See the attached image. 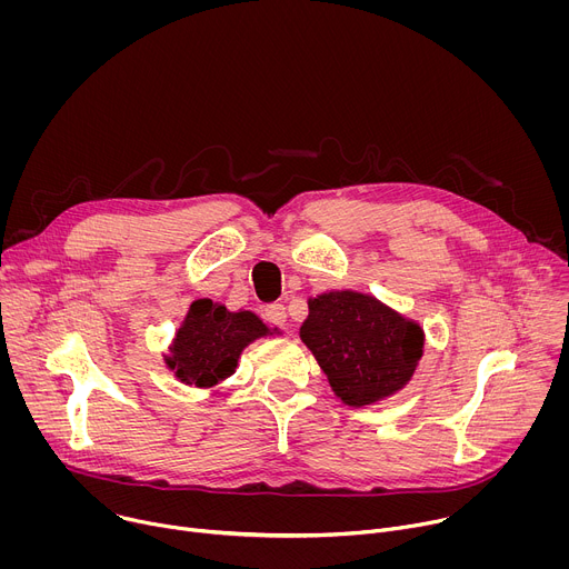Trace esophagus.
Here are the masks:
<instances>
[{
  "mask_svg": "<svg viewBox=\"0 0 569 569\" xmlns=\"http://www.w3.org/2000/svg\"><path fill=\"white\" fill-rule=\"evenodd\" d=\"M263 317H266L268 323H272V327H286V321H288L286 308H283L281 303H270V306L266 308Z\"/></svg>",
  "mask_w": 569,
  "mask_h": 569,
  "instance_id": "esophagus-1",
  "label": "esophagus"
}]
</instances>
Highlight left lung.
I'll return each instance as SVG.
<instances>
[{"instance_id":"8db88e82","label":"left lung","mask_w":569,"mask_h":569,"mask_svg":"<svg viewBox=\"0 0 569 569\" xmlns=\"http://www.w3.org/2000/svg\"><path fill=\"white\" fill-rule=\"evenodd\" d=\"M299 338L351 408L400 391L412 380L426 345L421 323L356 290L310 297Z\"/></svg>"}]
</instances>
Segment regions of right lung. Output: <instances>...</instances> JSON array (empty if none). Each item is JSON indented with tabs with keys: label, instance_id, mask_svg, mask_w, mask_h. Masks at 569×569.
<instances>
[{
	"label": "right lung",
	"instance_id": "add662e5",
	"mask_svg": "<svg viewBox=\"0 0 569 569\" xmlns=\"http://www.w3.org/2000/svg\"><path fill=\"white\" fill-rule=\"evenodd\" d=\"M272 331L252 310H227L224 303L196 299L164 356L167 367L184 385L213 387L229 378L242 349Z\"/></svg>",
	"mask_w": 569,
	"mask_h": 569
}]
</instances>
